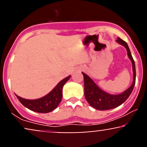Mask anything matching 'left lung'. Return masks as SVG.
<instances>
[{"label":"left lung","instance_id":"8db88e82","mask_svg":"<svg viewBox=\"0 0 147 147\" xmlns=\"http://www.w3.org/2000/svg\"><path fill=\"white\" fill-rule=\"evenodd\" d=\"M117 42L126 48L128 57L131 60L134 74L133 82H132L131 86L125 90L124 92H123L122 93L119 94V95H111V94L106 93L102 89H101L94 82L93 80L90 78L88 76L82 72L83 76H84L85 98L88 101V104H90V106L99 110L112 109V108H117V107L122 104L123 103H124L129 97L130 94L131 93L136 83L135 63L131 56L129 46L125 41L122 40L119 37H118L117 39Z\"/></svg>","mask_w":147,"mask_h":147}]
</instances>
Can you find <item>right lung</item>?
Masks as SVG:
<instances>
[{"instance_id":"right-lung-1","label":"right lung","mask_w":147,"mask_h":147,"mask_svg":"<svg viewBox=\"0 0 147 147\" xmlns=\"http://www.w3.org/2000/svg\"><path fill=\"white\" fill-rule=\"evenodd\" d=\"M70 78V76L60 81L52 91L44 97L37 99H26L17 95L16 97L20 103L32 111L39 113H48L57 108L63 97V87Z\"/></svg>"}]
</instances>
